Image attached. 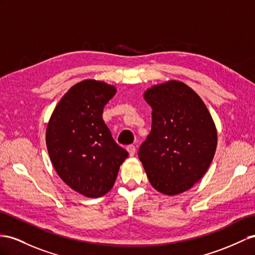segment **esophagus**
Masks as SVG:
<instances>
[{
  "instance_id": "esophagus-1",
  "label": "esophagus",
  "mask_w": 255,
  "mask_h": 255,
  "mask_svg": "<svg viewBox=\"0 0 255 255\" xmlns=\"http://www.w3.org/2000/svg\"><path fill=\"white\" fill-rule=\"evenodd\" d=\"M127 151L130 156H133L135 154V146L134 145H128L127 146Z\"/></svg>"
}]
</instances>
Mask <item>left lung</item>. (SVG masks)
I'll return each mask as SVG.
<instances>
[{"instance_id": "left-lung-1", "label": "left lung", "mask_w": 255, "mask_h": 255, "mask_svg": "<svg viewBox=\"0 0 255 255\" xmlns=\"http://www.w3.org/2000/svg\"><path fill=\"white\" fill-rule=\"evenodd\" d=\"M152 129L139 148L149 183L165 195L183 193L210 166L218 144L214 122L201 98L186 84L168 81L144 93Z\"/></svg>"}]
</instances>
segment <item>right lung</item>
Instances as JSON below:
<instances>
[{
    "label": "right lung",
    "mask_w": 255,
    "mask_h": 255,
    "mask_svg": "<svg viewBox=\"0 0 255 255\" xmlns=\"http://www.w3.org/2000/svg\"><path fill=\"white\" fill-rule=\"evenodd\" d=\"M116 88L85 80L72 86L50 116L46 145L56 172L72 190L89 198L113 187L128 152L114 141L102 120Z\"/></svg>",
    "instance_id": "1"
}]
</instances>
